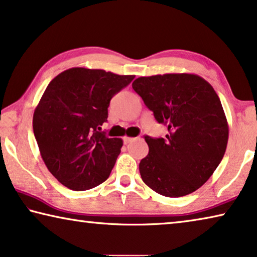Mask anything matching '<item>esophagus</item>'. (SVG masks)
<instances>
[{"instance_id":"1","label":"esophagus","mask_w":257,"mask_h":257,"mask_svg":"<svg viewBox=\"0 0 257 257\" xmlns=\"http://www.w3.org/2000/svg\"><path fill=\"white\" fill-rule=\"evenodd\" d=\"M134 141H135V138H134V137H128V136L123 137V143L124 144H129V143H132V142H134Z\"/></svg>"}]
</instances>
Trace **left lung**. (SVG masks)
<instances>
[{"label": "left lung", "instance_id": "8db88e82", "mask_svg": "<svg viewBox=\"0 0 257 257\" xmlns=\"http://www.w3.org/2000/svg\"><path fill=\"white\" fill-rule=\"evenodd\" d=\"M133 89L159 123L168 125L166 138L145 136L149 154L140 162L142 180L165 197L194 192L217 168L229 140L216 91L201 76L189 73L141 76Z\"/></svg>", "mask_w": 257, "mask_h": 257}]
</instances>
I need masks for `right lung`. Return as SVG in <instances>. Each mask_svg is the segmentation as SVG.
Instances as JSON below:
<instances>
[{
	"instance_id": "obj_1",
	"label": "right lung",
	"mask_w": 257,
	"mask_h": 257,
	"mask_svg": "<svg viewBox=\"0 0 257 257\" xmlns=\"http://www.w3.org/2000/svg\"><path fill=\"white\" fill-rule=\"evenodd\" d=\"M134 77L73 67L48 84L33 130L44 164L64 186L85 191L108 178L123 141L98 130L107 121L109 100Z\"/></svg>"
}]
</instances>
